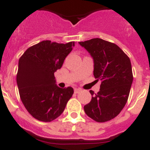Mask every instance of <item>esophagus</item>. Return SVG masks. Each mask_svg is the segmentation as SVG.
<instances>
[{"instance_id":"34e87169","label":"esophagus","mask_w":150,"mask_h":150,"mask_svg":"<svg viewBox=\"0 0 150 150\" xmlns=\"http://www.w3.org/2000/svg\"><path fill=\"white\" fill-rule=\"evenodd\" d=\"M81 91V88H75V93H80Z\"/></svg>"}]
</instances>
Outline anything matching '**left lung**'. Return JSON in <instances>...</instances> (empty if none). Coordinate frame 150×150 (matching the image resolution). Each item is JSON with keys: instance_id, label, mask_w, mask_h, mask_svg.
<instances>
[{"instance_id": "left-lung-1", "label": "left lung", "mask_w": 150, "mask_h": 150, "mask_svg": "<svg viewBox=\"0 0 150 150\" xmlns=\"http://www.w3.org/2000/svg\"><path fill=\"white\" fill-rule=\"evenodd\" d=\"M93 57V75L101 81L97 93L90 91L91 101L84 106L88 116L97 122L116 117L125 106L133 82L131 60L114 43L101 38L79 42Z\"/></svg>"}]
</instances>
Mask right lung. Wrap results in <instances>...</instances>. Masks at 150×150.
I'll return each instance as SVG.
<instances>
[{"label":"right lung","instance_id":"add662e5","mask_svg":"<svg viewBox=\"0 0 150 150\" xmlns=\"http://www.w3.org/2000/svg\"><path fill=\"white\" fill-rule=\"evenodd\" d=\"M74 45V41H43L28 48L19 58V96L27 111L38 120L50 122L58 118L72 97L73 88L57 86L54 72L62 67Z\"/></svg>","mask_w":150,"mask_h":150}]
</instances>
